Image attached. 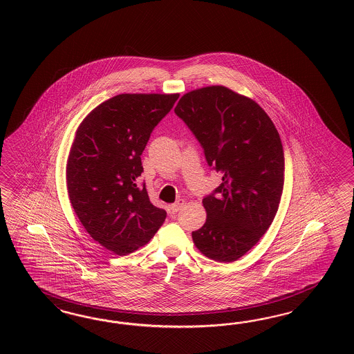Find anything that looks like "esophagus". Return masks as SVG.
I'll list each match as a JSON object with an SVG mask.
<instances>
[{"label":"esophagus","instance_id":"obj_1","mask_svg":"<svg viewBox=\"0 0 354 354\" xmlns=\"http://www.w3.org/2000/svg\"><path fill=\"white\" fill-rule=\"evenodd\" d=\"M184 204H185V201L184 200H178L175 204H172L171 206H170V210H171V213H178L180 209H182L183 206H184Z\"/></svg>","mask_w":354,"mask_h":354}]
</instances>
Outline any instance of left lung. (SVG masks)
<instances>
[{
    "mask_svg": "<svg viewBox=\"0 0 354 354\" xmlns=\"http://www.w3.org/2000/svg\"><path fill=\"white\" fill-rule=\"evenodd\" d=\"M175 113L200 141L222 184L203 200L205 225L193 243L207 258L234 262L272 223L284 185V153L278 129L249 97L225 86L185 93Z\"/></svg>",
    "mask_w": 354,
    "mask_h": 354,
    "instance_id": "8db88e82",
    "label": "left lung"
}]
</instances>
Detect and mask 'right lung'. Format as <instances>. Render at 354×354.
I'll return each mask as SVG.
<instances>
[{
  "label": "right lung",
  "mask_w": 354,
  "mask_h": 354,
  "mask_svg": "<svg viewBox=\"0 0 354 354\" xmlns=\"http://www.w3.org/2000/svg\"><path fill=\"white\" fill-rule=\"evenodd\" d=\"M179 93H122L95 107L76 129L66 165L71 206L98 244L126 256L149 243L166 219L138 185L141 154Z\"/></svg>",
  "instance_id": "add662e5"
}]
</instances>
